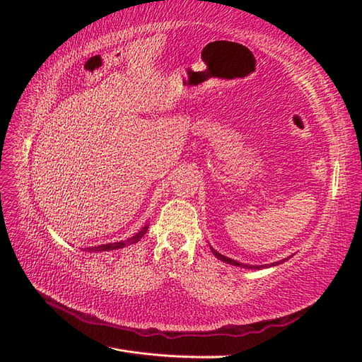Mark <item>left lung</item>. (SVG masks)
<instances>
[{"instance_id":"8db88e82","label":"left lung","mask_w":362,"mask_h":362,"mask_svg":"<svg viewBox=\"0 0 362 362\" xmlns=\"http://www.w3.org/2000/svg\"><path fill=\"white\" fill-rule=\"evenodd\" d=\"M211 252L214 254V257H217V258L221 259V261L228 262V264L237 266V267H243V269H264V267H270V266H278V264H281V261H278V262H272L270 266H249V264H243V262H238V261H235V259H231V258H228V257H225V255H222V254H218V252H217V250H214L213 247H211Z\"/></svg>"}]
</instances>
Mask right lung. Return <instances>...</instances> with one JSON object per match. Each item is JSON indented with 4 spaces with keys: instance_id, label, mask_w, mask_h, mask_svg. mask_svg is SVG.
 I'll return each instance as SVG.
<instances>
[{
    "instance_id": "1",
    "label": "right lung",
    "mask_w": 362,
    "mask_h": 362,
    "mask_svg": "<svg viewBox=\"0 0 362 362\" xmlns=\"http://www.w3.org/2000/svg\"><path fill=\"white\" fill-rule=\"evenodd\" d=\"M148 231V225L145 228H141L137 234H134L131 238L128 240H122V242H115V243H107V245H100V246H92V247H86L83 250L87 252H104V250H115V249H120V247H125L128 245H134L137 243L139 240L144 237Z\"/></svg>"
}]
</instances>
